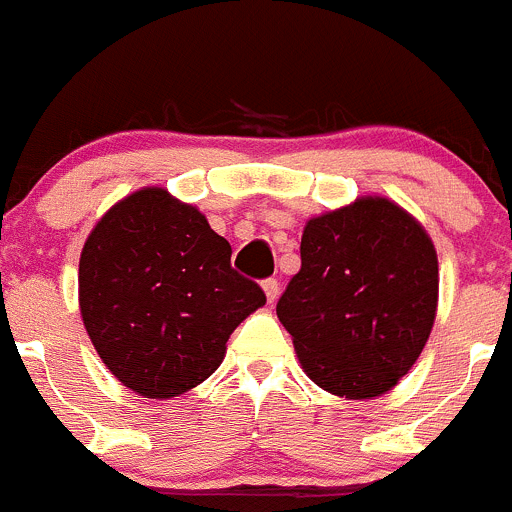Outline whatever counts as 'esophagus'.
Here are the masks:
<instances>
[{
	"label": "esophagus",
	"instance_id": "esophagus-1",
	"mask_svg": "<svg viewBox=\"0 0 512 512\" xmlns=\"http://www.w3.org/2000/svg\"><path fill=\"white\" fill-rule=\"evenodd\" d=\"M261 288H263V293H266L268 303L276 301V298H278V281H276V278H266V281L261 283Z\"/></svg>",
	"mask_w": 512,
	"mask_h": 512
}]
</instances>
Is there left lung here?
Here are the masks:
<instances>
[{
  "label": "left lung",
  "mask_w": 512,
  "mask_h": 512,
  "mask_svg": "<svg viewBox=\"0 0 512 512\" xmlns=\"http://www.w3.org/2000/svg\"><path fill=\"white\" fill-rule=\"evenodd\" d=\"M438 308V256L408 211L361 196L301 236V271L278 298V321L303 371L333 396L391 391L421 356Z\"/></svg>",
  "instance_id": "1"
}]
</instances>
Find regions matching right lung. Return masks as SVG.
Masks as SVG:
<instances>
[{
    "label": "right lung",
    "instance_id": "obj_1",
    "mask_svg": "<svg viewBox=\"0 0 512 512\" xmlns=\"http://www.w3.org/2000/svg\"><path fill=\"white\" fill-rule=\"evenodd\" d=\"M266 303L196 206L146 186L111 206L79 258V308L116 381L144 398L199 386L226 341Z\"/></svg>",
    "mask_w": 512,
    "mask_h": 512
}]
</instances>
